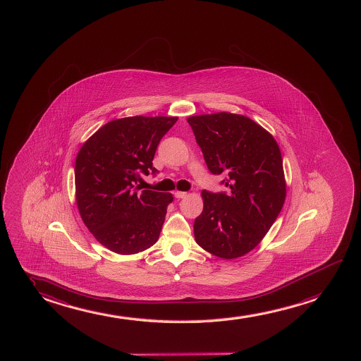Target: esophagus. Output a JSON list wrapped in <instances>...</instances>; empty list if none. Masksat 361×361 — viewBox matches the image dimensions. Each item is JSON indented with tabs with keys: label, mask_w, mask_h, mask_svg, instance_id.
<instances>
[{
	"label": "esophagus",
	"mask_w": 361,
	"mask_h": 361,
	"mask_svg": "<svg viewBox=\"0 0 361 361\" xmlns=\"http://www.w3.org/2000/svg\"><path fill=\"white\" fill-rule=\"evenodd\" d=\"M188 195V193L187 192H179V190H177L176 193H174V197L177 199H183L185 198Z\"/></svg>",
	"instance_id": "obj_1"
}]
</instances>
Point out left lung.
<instances>
[{
  "label": "left lung",
  "mask_w": 361,
  "mask_h": 361,
  "mask_svg": "<svg viewBox=\"0 0 361 361\" xmlns=\"http://www.w3.org/2000/svg\"><path fill=\"white\" fill-rule=\"evenodd\" d=\"M209 171L226 174L230 194L203 190L194 221L202 249L223 259L249 254L269 233L285 204L282 154L274 136L247 116L216 112L187 118Z\"/></svg>",
  "instance_id": "1"
}]
</instances>
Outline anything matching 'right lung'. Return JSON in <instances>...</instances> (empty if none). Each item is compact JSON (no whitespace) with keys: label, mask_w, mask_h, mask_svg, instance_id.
Masks as SVG:
<instances>
[{"label":"right lung","mask_w":361,"mask_h":361,"mask_svg":"<svg viewBox=\"0 0 361 361\" xmlns=\"http://www.w3.org/2000/svg\"><path fill=\"white\" fill-rule=\"evenodd\" d=\"M177 116H130L100 127L75 159V202L82 223L106 249L135 255L157 243L171 193L133 190L156 172L153 157Z\"/></svg>","instance_id":"1"}]
</instances>
